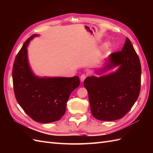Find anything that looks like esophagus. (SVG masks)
<instances>
[{
	"mask_svg": "<svg viewBox=\"0 0 153 153\" xmlns=\"http://www.w3.org/2000/svg\"><path fill=\"white\" fill-rule=\"evenodd\" d=\"M86 77H87V75H85V74H83V75H82L80 76V81H81V82H84V80L85 79Z\"/></svg>",
	"mask_w": 153,
	"mask_h": 153,
	"instance_id": "obj_1",
	"label": "esophagus"
}]
</instances>
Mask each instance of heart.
Listing matches in <instances>:
<instances>
[{"label": "heart", "instance_id": "b5f03b06", "mask_svg": "<svg viewBox=\"0 0 153 153\" xmlns=\"http://www.w3.org/2000/svg\"><path fill=\"white\" fill-rule=\"evenodd\" d=\"M110 46H111L110 42H109V41H106V42H105L103 44V50H108L110 47Z\"/></svg>", "mask_w": 153, "mask_h": 153}]
</instances>
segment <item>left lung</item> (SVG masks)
<instances>
[{
	"label": "left lung",
	"mask_w": 153,
	"mask_h": 153,
	"mask_svg": "<svg viewBox=\"0 0 153 153\" xmlns=\"http://www.w3.org/2000/svg\"><path fill=\"white\" fill-rule=\"evenodd\" d=\"M116 71L100 77H87L84 82L89 94L91 111L100 121L121 119L135 104L139 96L141 65L130 40L126 39L121 51L111 53L98 75L114 68Z\"/></svg>",
	"instance_id": "8db88e82"
}]
</instances>
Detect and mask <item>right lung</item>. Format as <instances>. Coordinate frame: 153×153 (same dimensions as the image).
Segmentation results:
<instances>
[{
    "mask_svg": "<svg viewBox=\"0 0 153 153\" xmlns=\"http://www.w3.org/2000/svg\"><path fill=\"white\" fill-rule=\"evenodd\" d=\"M38 34L24 43L13 68L14 92L18 104L34 121L50 123L61 119L66 112L70 94L80 85L79 77H39L29 63L27 47Z\"/></svg>",
    "mask_w": 153,
    "mask_h": 153,
    "instance_id": "obj_1",
    "label": "right lung"
}]
</instances>
